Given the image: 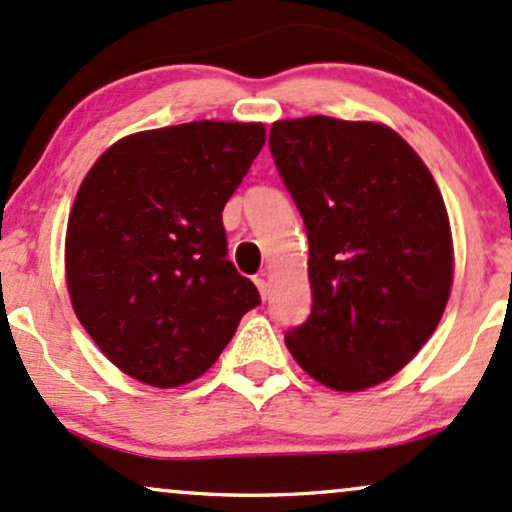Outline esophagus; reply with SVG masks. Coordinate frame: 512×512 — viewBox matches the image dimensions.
<instances>
[{"label":"esophagus","instance_id":"34e87169","mask_svg":"<svg viewBox=\"0 0 512 512\" xmlns=\"http://www.w3.org/2000/svg\"><path fill=\"white\" fill-rule=\"evenodd\" d=\"M255 286L260 288V295H262V300H267V298H269V281L264 279V274L257 276V279H255Z\"/></svg>","mask_w":512,"mask_h":512}]
</instances>
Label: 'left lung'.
Masks as SVG:
<instances>
[{"label": "left lung", "mask_w": 512, "mask_h": 512, "mask_svg": "<svg viewBox=\"0 0 512 512\" xmlns=\"http://www.w3.org/2000/svg\"><path fill=\"white\" fill-rule=\"evenodd\" d=\"M269 147L310 240L312 312L286 346L329 389L381 384L429 341L451 295L453 240L434 176L372 121H276Z\"/></svg>", "instance_id": "left-lung-1"}]
</instances>
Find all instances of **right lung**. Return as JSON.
I'll list each match as a JSON object with an SVG mask.
<instances>
[{"label":"right lung","mask_w":512,"mask_h":512,"mask_svg":"<svg viewBox=\"0 0 512 512\" xmlns=\"http://www.w3.org/2000/svg\"><path fill=\"white\" fill-rule=\"evenodd\" d=\"M262 145V123L166 126L114 143L80 183L66 283L80 324L128 377L188 384L260 305L226 257L221 212Z\"/></svg>","instance_id":"right-lung-1"}]
</instances>
